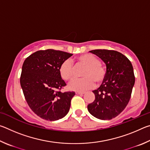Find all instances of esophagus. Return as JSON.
<instances>
[{"instance_id":"obj_1","label":"esophagus","mask_w":150,"mask_h":150,"mask_svg":"<svg viewBox=\"0 0 150 150\" xmlns=\"http://www.w3.org/2000/svg\"><path fill=\"white\" fill-rule=\"evenodd\" d=\"M76 95H83V94H84V92H80V91H77V92L75 93Z\"/></svg>"}]
</instances>
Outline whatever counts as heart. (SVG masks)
Instances as JSON below:
<instances>
[{"label": "heart", "mask_w": 150, "mask_h": 150, "mask_svg": "<svg viewBox=\"0 0 150 150\" xmlns=\"http://www.w3.org/2000/svg\"><path fill=\"white\" fill-rule=\"evenodd\" d=\"M78 64L86 67L83 71L81 79H75L71 81L68 88L71 91H84L95 87V81L99 84L104 81L106 76V70L98 57L90 54L81 55L77 58ZM59 74L62 79L68 81L71 79L75 75V67L71 61L65 59L59 68Z\"/></svg>", "instance_id": "heart-1"}]
</instances>
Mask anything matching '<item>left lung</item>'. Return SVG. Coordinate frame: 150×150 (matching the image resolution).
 I'll return each mask as SVG.
<instances>
[{
	"instance_id": "1",
	"label": "left lung",
	"mask_w": 150,
	"mask_h": 150,
	"mask_svg": "<svg viewBox=\"0 0 150 150\" xmlns=\"http://www.w3.org/2000/svg\"><path fill=\"white\" fill-rule=\"evenodd\" d=\"M90 52L103 61L106 72L100 87L93 91L95 99L87 106L88 110L100 120H111L124 110L130 100L135 83L132 65L125 55L115 50Z\"/></svg>"
}]
</instances>
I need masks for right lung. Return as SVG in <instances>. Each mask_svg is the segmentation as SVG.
Listing matches in <instances>:
<instances>
[{"instance_id": "obj_1", "label": "right lung", "mask_w": 150, "mask_h": 150, "mask_svg": "<svg viewBox=\"0 0 150 150\" xmlns=\"http://www.w3.org/2000/svg\"><path fill=\"white\" fill-rule=\"evenodd\" d=\"M73 54L52 49L35 52L25 59L20 85L30 108L44 120H57L69 110L75 92H61L66 85L59 74L62 63Z\"/></svg>"}]
</instances>
